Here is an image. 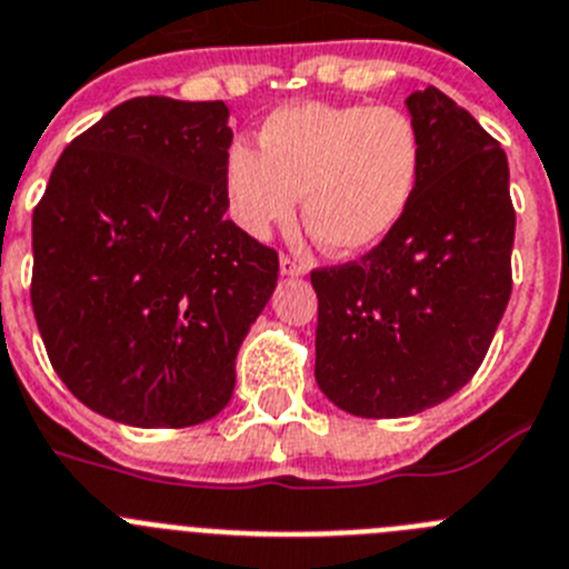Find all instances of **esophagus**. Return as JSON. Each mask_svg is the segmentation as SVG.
Returning a JSON list of instances; mask_svg holds the SVG:
<instances>
[{"label": "esophagus", "instance_id": "esophagus-1", "mask_svg": "<svg viewBox=\"0 0 569 569\" xmlns=\"http://www.w3.org/2000/svg\"><path fill=\"white\" fill-rule=\"evenodd\" d=\"M280 274H286V278H300V274H306V266L300 260L289 258V254H280Z\"/></svg>", "mask_w": 569, "mask_h": 569}]
</instances>
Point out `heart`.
Masks as SVG:
<instances>
[{"label": "heart", "instance_id": "1", "mask_svg": "<svg viewBox=\"0 0 569 569\" xmlns=\"http://www.w3.org/2000/svg\"><path fill=\"white\" fill-rule=\"evenodd\" d=\"M422 172L417 121L397 107L306 101L274 110L258 130V152L227 150L223 189L234 223L266 238L300 214L331 254H360L406 218Z\"/></svg>", "mask_w": 569, "mask_h": 569}]
</instances>
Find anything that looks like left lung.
<instances>
[{"label":"left lung","instance_id":"1","mask_svg":"<svg viewBox=\"0 0 569 569\" xmlns=\"http://www.w3.org/2000/svg\"><path fill=\"white\" fill-rule=\"evenodd\" d=\"M406 107L422 136L406 218L355 263L311 272L317 386L366 419L453 397L482 366L513 289L508 156L437 87Z\"/></svg>","mask_w":569,"mask_h":569}]
</instances>
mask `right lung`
<instances>
[{
  "instance_id": "add662e5",
  "label": "right lung",
  "mask_w": 569,
  "mask_h": 569,
  "mask_svg": "<svg viewBox=\"0 0 569 569\" xmlns=\"http://www.w3.org/2000/svg\"><path fill=\"white\" fill-rule=\"evenodd\" d=\"M223 101L138 96L73 138L33 209L36 326L61 382L132 428L221 413L278 252L227 221Z\"/></svg>"
}]
</instances>
